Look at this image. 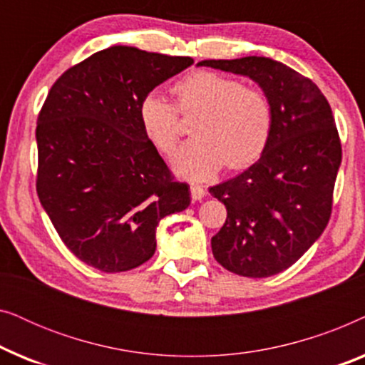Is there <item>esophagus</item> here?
Masks as SVG:
<instances>
[{"label":"esophagus","mask_w":365,"mask_h":365,"mask_svg":"<svg viewBox=\"0 0 365 365\" xmlns=\"http://www.w3.org/2000/svg\"><path fill=\"white\" fill-rule=\"evenodd\" d=\"M204 196H206V189H204L202 186H197V184H192L191 186L192 201H201Z\"/></svg>","instance_id":"1"}]
</instances>
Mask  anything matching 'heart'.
Listing matches in <instances>:
<instances>
[{"label": "heart", "mask_w": 365, "mask_h": 365, "mask_svg": "<svg viewBox=\"0 0 365 365\" xmlns=\"http://www.w3.org/2000/svg\"><path fill=\"white\" fill-rule=\"evenodd\" d=\"M176 103L149 93L139 104V121L149 143L173 156L181 138V117L193 118L194 139L179 149L174 168L181 176L204 181L222 166L241 171L256 163L267 146L272 106L259 86L206 71L189 73L174 84Z\"/></svg>", "instance_id": "obj_1"}]
</instances>
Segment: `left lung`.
I'll list each match as a JSON object with an SVG mask.
<instances>
[{"mask_svg":"<svg viewBox=\"0 0 365 365\" xmlns=\"http://www.w3.org/2000/svg\"><path fill=\"white\" fill-rule=\"evenodd\" d=\"M199 66L244 74L267 93L272 128L261 159L209 189L227 209L211 239L224 269L269 277L291 267L326 229L342 159L331 104L312 79L264 56L206 59Z\"/></svg>","mask_w":365,"mask_h":365,"instance_id":"obj_1","label":"left lung"}]
</instances>
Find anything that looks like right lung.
<instances>
[{
    "mask_svg": "<svg viewBox=\"0 0 365 365\" xmlns=\"http://www.w3.org/2000/svg\"><path fill=\"white\" fill-rule=\"evenodd\" d=\"M192 58L111 46L66 69L38 116L36 192L79 261L103 272L141 266L163 217L186 209L179 182L139 121L143 98Z\"/></svg>",
    "mask_w": 365,
    "mask_h": 365,
    "instance_id": "right-lung-1",
    "label": "right lung"
}]
</instances>
